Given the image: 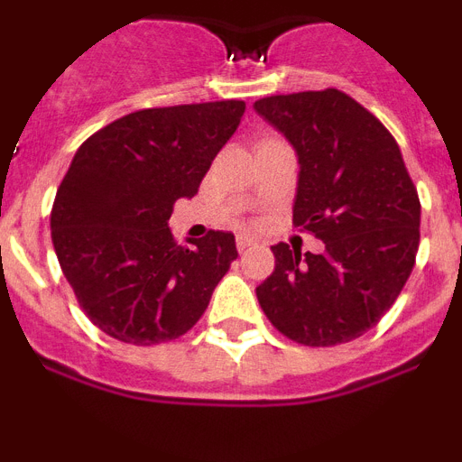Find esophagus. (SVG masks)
I'll return each instance as SVG.
<instances>
[{"instance_id": "esophagus-1", "label": "esophagus", "mask_w": 462, "mask_h": 462, "mask_svg": "<svg viewBox=\"0 0 462 462\" xmlns=\"http://www.w3.org/2000/svg\"><path fill=\"white\" fill-rule=\"evenodd\" d=\"M236 245H238V252H245L247 247H252V245H256L254 238H250V236H238V240H236Z\"/></svg>"}]
</instances>
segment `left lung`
<instances>
[{
	"label": "left lung",
	"instance_id": "8db88e82",
	"mask_svg": "<svg viewBox=\"0 0 462 462\" xmlns=\"http://www.w3.org/2000/svg\"><path fill=\"white\" fill-rule=\"evenodd\" d=\"M254 110L296 152L293 219L324 240L321 254L273 245L261 310L300 345L361 337L395 303L419 250L421 203L398 143L340 89L277 94Z\"/></svg>",
	"mask_w": 462,
	"mask_h": 462
}]
</instances>
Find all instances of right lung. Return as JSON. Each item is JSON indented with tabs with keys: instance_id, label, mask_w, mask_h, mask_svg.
I'll return each instance as SVG.
<instances>
[{
	"instance_id": "right-lung-1",
	"label": "right lung",
	"mask_w": 462,
	"mask_h": 462,
	"mask_svg": "<svg viewBox=\"0 0 462 462\" xmlns=\"http://www.w3.org/2000/svg\"><path fill=\"white\" fill-rule=\"evenodd\" d=\"M245 101L145 108L83 143L52 203V245L64 277L106 336L150 346L201 319L238 256L234 234L173 240L178 199L199 191L238 129Z\"/></svg>"
}]
</instances>
